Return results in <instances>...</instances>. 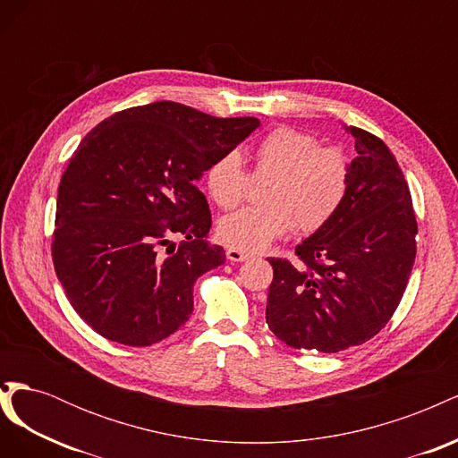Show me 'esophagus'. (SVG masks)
I'll return each mask as SVG.
<instances>
[{"label": "esophagus", "mask_w": 458, "mask_h": 458, "mask_svg": "<svg viewBox=\"0 0 458 458\" xmlns=\"http://www.w3.org/2000/svg\"><path fill=\"white\" fill-rule=\"evenodd\" d=\"M227 259L229 261H246V259H250V254L241 252V250H234V248H229V250H227Z\"/></svg>", "instance_id": "1"}]
</instances>
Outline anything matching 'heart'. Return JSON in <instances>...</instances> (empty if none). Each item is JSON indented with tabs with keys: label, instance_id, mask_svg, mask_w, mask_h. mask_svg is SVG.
<instances>
[{
	"label": "heart",
	"instance_id": "1",
	"mask_svg": "<svg viewBox=\"0 0 458 458\" xmlns=\"http://www.w3.org/2000/svg\"><path fill=\"white\" fill-rule=\"evenodd\" d=\"M252 179L267 177L258 208H242L217 221L221 244L241 252H261L290 229L313 233L340 210L350 189L352 165L342 150L321 147L311 133L275 128L252 148ZM210 199L224 210L237 206L248 175L237 150L217 157L204 175Z\"/></svg>",
	"mask_w": 458,
	"mask_h": 458
}]
</instances>
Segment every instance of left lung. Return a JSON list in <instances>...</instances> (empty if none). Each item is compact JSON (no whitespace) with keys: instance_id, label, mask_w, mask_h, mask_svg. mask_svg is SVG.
I'll return each mask as SVG.
<instances>
[{"instance_id":"obj_1","label":"left lung","mask_w":458,"mask_h":458,"mask_svg":"<svg viewBox=\"0 0 458 458\" xmlns=\"http://www.w3.org/2000/svg\"><path fill=\"white\" fill-rule=\"evenodd\" d=\"M344 128L357 150L344 204L296 246L303 266L269 259L267 325L296 350L336 353L378 335L403 298L417 256V217L392 150L361 128Z\"/></svg>"}]
</instances>
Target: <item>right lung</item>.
<instances>
[{"label":"right lung","instance_id":"add662e5","mask_svg":"<svg viewBox=\"0 0 458 458\" xmlns=\"http://www.w3.org/2000/svg\"><path fill=\"white\" fill-rule=\"evenodd\" d=\"M259 120L157 101L95 126L61 177L53 266L76 313L106 340L152 345L187 323L192 286L225 263L206 241L197 182ZM174 236L184 241L175 249Z\"/></svg>","mask_w":458,"mask_h":458}]
</instances>
